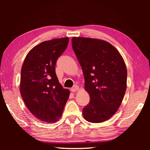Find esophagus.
<instances>
[{
  "instance_id": "esophagus-1",
  "label": "esophagus",
  "mask_w": 150,
  "mask_h": 150,
  "mask_svg": "<svg viewBox=\"0 0 150 150\" xmlns=\"http://www.w3.org/2000/svg\"><path fill=\"white\" fill-rule=\"evenodd\" d=\"M79 90V86L77 85H74L71 88V91H72V92H75V91H76L77 90Z\"/></svg>"
}]
</instances>
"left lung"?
<instances>
[{
  "label": "left lung",
  "mask_w": 150,
  "mask_h": 150,
  "mask_svg": "<svg viewBox=\"0 0 150 150\" xmlns=\"http://www.w3.org/2000/svg\"><path fill=\"white\" fill-rule=\"evenodd\" d=\"M72 48L83 71L90 101L82 110L93 123L109 119L120 107L126 90V66L118 50L103 40L73 37Z\"/></svg>",
  "instance_id": "left-lung-1"
}]
</instances>
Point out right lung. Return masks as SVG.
<instances>
[{"label": "right lung", "instance_id": "add662e5", "mask_svg": "<svg viewBox=\"0 0 150 150\" xmlns=\"http://www.w3.org/2000/svg\"><path fill=\"white\" fill-rule=\"evenodd\" d=\"M68 37L41 42L28 53L22 64L20 91L31 113L40 120L55 122L69 95L55 73L57 59L66 50Z\"/></svg>", "mask_w": 150, "mask_h": 150}]
</instances>
